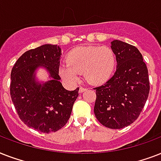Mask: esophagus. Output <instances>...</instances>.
<instances>
[{
	"mask_svg": "<svg viewBox=\"0 0 161 161\" xmlns=\"http://www.w3.org/2000/svg\"><path fill=\"white\" fill-rule=\"evenodd\" d=\"M85 90H87V88H83V87H80V88H79V93H83V92H84Z\"/></svg>",
	"mask_w": 161,
	"mask_h": 161,
	"instance_id": "1",
	"label": "esophagus"
}]
</instances>
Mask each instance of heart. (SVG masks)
<instances>
[{"instance_id": "heart-1", "label": "heart", "mask_w": 161, "mask_h": 161, "mask_svg": "<svg viewBox=\"0 0 161 161\" xmlns=\"http://www.w3.org/2000/svg\"><path fill=\"white\" fill-rule=\"evenodd\" d=\"M115 63V54L108 47H79L69 53L67 64L61 66L59 74L66 81L75 83L78 74L83 73L88 83L98 85L109 79Z\"/></svg>"}]
</instances>
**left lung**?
<instances>
[{
  "mask_svg": "<svg viewBox=\"0 0 161 161\" xmlns=\"http://www.w3.org/2000/svg\"><path fill=\"white\" fill-rule=\"evenodd\" d=\"M117 60L112 78L96 87L94 114L109 129H122L137 119L150 93L146 64L137 47L124 42H111Z\"/></svg>",
  "mask_w": 161,
  "mask_h": 161,
  "instance_id": "8db88e82",
  "label": "left lung"
}]
</instances>
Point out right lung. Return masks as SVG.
I'll use <instances>...</instances> for the list:
<instances>
[{"instance_id":"1","label":"right lung","mask_w":161,"mask_h":161,"mask_svg":"<svg viewBox=\"0 0 161 161\" xmlns=\"http://www.w3.org/2000/svg\"><path fill=\"white\" fill-rule=\"evenodd\" d=\"M61 49L46 44L26 52L17 59L11 73L10 93L20 119L28 127L48 134L67 124L79 88L68 91L60 83ZM42 65L52 80L40 85L35 82L34 72Z\"/></svg>"}]
</instances>
